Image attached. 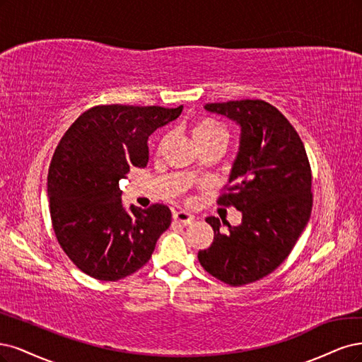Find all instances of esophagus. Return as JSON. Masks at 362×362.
Listing matches in <instances>:
<instances>
[{"label": "esophagus", "instance_id": "obj_1", "mask_svg": "<svg viewBox=\"0 0 362 362\" xmlns=\"http://www.w3.org/2000/svg\"><path fill=\"white\" fill-rule=\"evenodd\" d=\"M173 219L176 221V223L182 224V226H188L194 221V215L185 212V211H179V212H174L173 214Z\"/></svg>", "mask_w": 362, "mask_h": 362}]
</instances>
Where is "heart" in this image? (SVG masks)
<instances>
[{
  "mask_svg": "<svg viewBox=\"0 0 362 362\" xmlns=\"http://www.w3.org/2000/svg\"><path fill=\"white\" fill-rule=\"evenodd\" d=\"M192 136L198 148L211 143H224L228 138V132L223 123L214 119H202L192 124Z\"/></svg>",
  "mask_w": 362,
  "mask_h": 362,
  "instance_id": "heart-1",
  "label": "heart"
}]
</instances>
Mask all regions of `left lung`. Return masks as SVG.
<instances>
[{"label": "left lung", "mask_w": 362, "mask_h": 362, "mask_svg": "<svg viewBox=\"0 0 362 362\" xmlns=\"http://www.w3.org/2000/svg\"><path fill=\"white\" fill-rule=\"evenodd\" d=\"M204 108L240 124L239 153L218 204L236 207L242 224L223 233L219 218H206L215 236L198 262L239 287L272 274L293 250L311 216V167L296 129L271 103L243 99Z\"/></svg>", "instance_id": "obj_1"}]
</instances>
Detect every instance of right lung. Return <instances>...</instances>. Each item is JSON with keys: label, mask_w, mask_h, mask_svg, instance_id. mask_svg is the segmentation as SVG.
<instances>
[{"label": "right lung", "mask_w": 362, "mask_h": 362, "mask_svg": "<svg viewBox=\"0 0 362 362\" xmlns=\"http://www.w3.org/2000/svg\"><path fill=\"white\" fill-rule=\"evenodd\" d=\"M183 107L98 105L84 111L58 143L48 171L55 238L79 271L119 281L150 260L171 224L165 204H122L119 180L148 162L147 139Z\"/></svg>", "instance_id": "1"}]
</instances>
